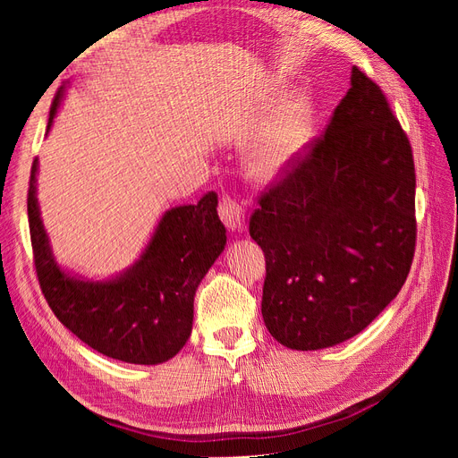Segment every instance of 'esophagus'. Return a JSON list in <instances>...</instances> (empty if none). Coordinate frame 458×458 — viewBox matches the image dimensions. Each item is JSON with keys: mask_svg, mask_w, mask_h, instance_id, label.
Wrapping results in <instances>:
<instances>
[{"mask_svg": "<svg viewBox=\"0 0 458 458\" xmlns=\"http://www.w3.org/2000/svg\"><path fill=\"white\" fill-rule=\"evenodd\" d=\"M219 217L224 221L229 231L244 229V208L233 199H224L219 204Z\"/></svg>", "mask_w": 458, "mask_h": 458, "instance_id": "obj_1", "label": "esophagus"}]
</instances>
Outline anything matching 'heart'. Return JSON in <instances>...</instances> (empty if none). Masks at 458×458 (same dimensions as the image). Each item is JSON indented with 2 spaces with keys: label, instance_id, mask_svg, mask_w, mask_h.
<instances>
[{
  "label": "heart",
  "instance_id": "b5f03b06",
  "mask_svg": "<svg viewBox=\"0 0 458 458\" xmlns=\"http://www.w3.org/2000/svg\"><path fill=\"white\" fill-rule=\"evenodd\" d=\"M311 101L303 93L276 89L263 103L259 118H275L273 126L248 148L242 168L256 185H275L301 158L311 131Z\"/></svg>",
  "mask_w": 458,
  "mask_h": 458
}]
</instances>
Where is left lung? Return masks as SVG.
<instances>
[{"mask_svg":"<svg viewBox=\"0 0 458 458\" xmlns=\"http://www.w3.org/2000/svg\"><path fill=\"white\" fill-rule=\"evenodd\" d=\"M328 128L261 195L250 237L266 254L261 315L298 352L365 330L403 286L414 254V164L380 88L357 66Z\"/></svg>","mask_w":458,"mask_h":458,"instance_id":"8db88e82","label":"left lung"}]
</instances>
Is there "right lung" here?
Masks as SVG:
<instances>
[{
	"instance_id": "1",
	"label": "right lung",
	"mask_w": 458,
	"mask_h": 458,
	"mask_svg": "<svg viewBox=\"0 0 458 458\" xmlns=\"http://www.w3.org/2000/svg\"><path fill=\"white\" fill-rule=\"evenodd\" d=\"M64 84L49 110L47 131L64 101ZM38 158L29 189L34 263L49 308L59 321L106 357L133 365H160L179 353L192 330L197 288L225 250L216 192L199 204L165 210L130 267L105 279L66 269L53 254L38 202Z\"/></svg>"
}]
</instances>
